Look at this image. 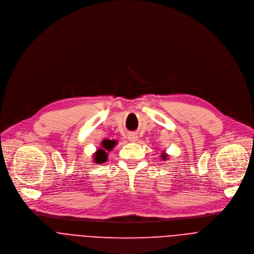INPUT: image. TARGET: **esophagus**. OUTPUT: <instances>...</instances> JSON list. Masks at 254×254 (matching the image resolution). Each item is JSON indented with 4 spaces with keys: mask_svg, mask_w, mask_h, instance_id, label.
I'll list each match as a JSON object with an SVG mask.
<instances>
[{
    "mask_svg": "<svg viewBox=\"0 0 254 254\" xmlns=\"http://www.w3.org/2000/svg\"><path fill=\"white\" fill-rule=\"evenodd\" d=\"M128 139L130 140V141H137V139H138V136H137V134H134V133H130L129 135H128Z\"/></svg>",
    "mask_w": 254,
    "mask_h": 254,
    "instance_id": "34e87169",
    "label": "esophagus"
}]
</instances>
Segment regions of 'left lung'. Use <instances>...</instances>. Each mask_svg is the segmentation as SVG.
Returning a JSON list of instances; mask_svg holds the SVG:
<instances>
[{
  "label": "left lung",
  "instance_id": "8db88e82",
  "mask_svg": "<svg viewBox=\"0 0 254 254\" xmlns=\"http://www.w3.org/2000/svg\"><path fill=\"white\" fill-rule=\"evenodd\" d=\"M166 157H167V155H165V154H162V158H163V159H166Z\"/></svg>",
  "mask_w": 254,
  "mask_h": 254
}]
</instances>
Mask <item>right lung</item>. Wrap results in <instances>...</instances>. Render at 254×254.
<instances>
[{
	"label": "right lung",
	"mask_w": 254,
	"mask_h": 254,
	"mask_svg": "<svg viewBox=\"0 0 254 254\" xmlns=\"http://www.w3.org/2000/svg\"><path fill=\"white\" fill-rule=\"evenodd\" d=\"M102 145H103L104 149H99L95 154L94 160L97 163H103L107 160V152L106 151H110L113 148L114 142L109 141V140H105V141L102 142Z\"/></svg>",
	"instance_id": "obj_1"
}]
</instances>
